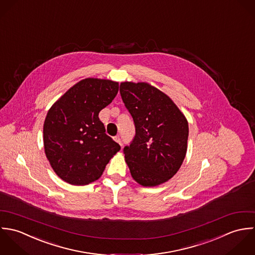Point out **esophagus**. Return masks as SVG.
I'll return each mask as SVG.
<instances>
[{"instance_id": "1", "label": "esophagus", "mask_w": 255, "mask_h": 255, "mask_svg": "<svg viewBox=\"0 0 255 255\" xmlns=\"http://www.w3.org/2000/svg\"><path fill=\"white\" fill-rule=\"evenodd\" d=\"M114 140H115V142H117L120 146H122V142H121V138L119 137V136H115L114 137Z\"/></svg>"}]
</instances>
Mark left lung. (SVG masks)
<instances>
[{
    "label": "left lung",
    "instance_id": "1",
    "mask_svg": "<svg viewBox=\"0 0 255 255\" xmlns=\"http://www.w3.org/2000/svg\"><path fill=\"white\" fill-rule=\"evenodd\" d=\"M120 95L136 128L132 143L124 148L133 179L144 187L166 182L187 152L186 117L168 96L148 83L123 82Z\"/></svg>",
    "mask_w": 255,
    "mask_h": 255
}]
</instances>
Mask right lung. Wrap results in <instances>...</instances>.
Returning <instances> with one entry per match:
<instances>
[{
    "mask_svg": "<svg viewBox=\"0 0 255 255\" xmlns=\"http://www.w3.org/2000/svg\"><path fill=\"white\" fill-rule=\"evenodd\" d=\"M119 85L88 78L70 88L47 112L43 143L55 173L72 185L98 180L120 146L105 134L100 111L114 100Z\"/></svg>",
    "mask_w": 255,
    "mask_h": 255,
    "instance_id": "right-lung-1",
    "label": "right lung"
}]
</instances>
